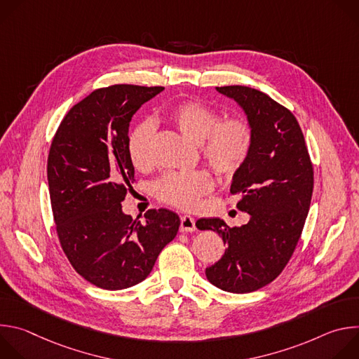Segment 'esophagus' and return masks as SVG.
<instances>
[{"mask_svg":"<svg viewBox=\"0 0 359 359\" xmlns=\"http://www.w3.org/2000/svg\"><path fill=\"white\" fill-rule=\"evenodd\" d=\"M196 230V222L191 216H183L180 219V231L182 233H191Z\"/></svg>","mask_w":359,"mask_h":359,"instance_id":"obj_1","label":"esophagus"}]
</instances>
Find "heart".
<instances>
[{"label": "heart", "mask_w": 359, "mask_h": 359, "mask_svg": "<svg viewBox=\"0 0 359 359\" xmlns=\"http://www.w3.org/2000/svg\"><path fill=\"white\" fill-rule=\"evenodd\" d=\"M168 121L189 140L201 146L203 158L220 176L236 175L247 161L252 146V130L244 119L219 115L196 100H184L168 111ZM155 126L150 121L139 123L129 135L128 153L139 170L151 166V140ZM212 177L203 170L168 172L151 186L161 201L182 210H193L200 198L212 191Z\"/></svg>", "instance_id": "b5f03b06"}]
</instances>
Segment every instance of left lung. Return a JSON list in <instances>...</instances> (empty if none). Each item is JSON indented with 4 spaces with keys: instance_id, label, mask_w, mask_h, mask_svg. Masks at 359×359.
Listing matches in <instances>:
<instances>
[{
    "instance_id": "left-lung-1",
    "label": "left lung",
    "mask_w": 359,
    "mask_h": 359,
    "mask_svg": "<svg viewBox=\"0 0 359 359\" xmlns=\"http://www.w3.org/2000/svg\"><path fill=\"white\" fill-rule=\"evenodd\" d=\"M243 109L252 146L233 175L230 193L250 215L247 224L229 227L222 219H200L226 244L223 257L206 269L217 288L245 294L270 284L287 266L299 240L314 186V172L295 116L262 90L231 85L216 88Z\"/></svg>"
}]
</instances>
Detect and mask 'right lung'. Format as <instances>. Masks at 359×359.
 I'll list each match as a JSON object with an SVG mask.
<instances>
[{
  "label": "right lung",
  "instance_id": "1",
  "mask_svg": "<svg viewBox=\"0 0 359 359\" xmlns=\"http://www.w3.org/2000/svg\"><path fill=\"white\" fill-rule=\"evenodd\" d=\"M165 88L114 85L93 90L67 114L48 156V186L61 247L75 271L104 290L143 281L179 230V216L149 210L144 222L122 210L135 168L129 123Z\"/></svg>",
  "mask_w": 359,
  "mask_h": 359
}]
</instances>
